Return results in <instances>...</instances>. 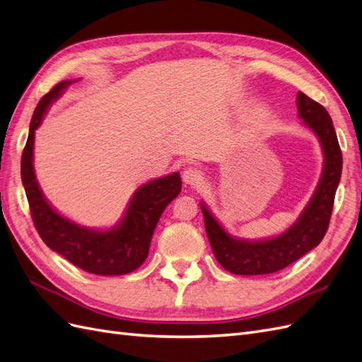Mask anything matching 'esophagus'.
Listing matches in <instances>:
<instances>
[{"label":"esophagus","mask_w":362,"mask_h":362,"mask_svg":"<svg viewBox=\"0 0 362 362\" xmlns=\"http://www.w3.org/2000/svg\"><path fill=\"white\" fill-rule=\"evenodd\" d=\"M182 179L185 185H188L191 188H196L202 183V174L197 168H194V166H188V168H185V171L182 173Z\"/></svg>","instance_id":"34e87169"}]
</instances>
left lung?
<instances>
[{
    "label": "left lung",
    "instance_id": "1",
    "mask_svg": "<svg viewBox=\"0 0 362 362\" xmlns=\"http://www.w3.org/2000/svg\"><path fill=\"white\" fill-rule=\"evenodd\" d=\"M296 107L303 122L320 139L324 153L321 180L300 218L281 235L262 242H246L230 237L206 206L202 205L212 252L221 267L233 274L264 275L281 271L318 246L327 233L333 200L341 179V148L326 108L301 91L296 95Z\"/></svg>",
    "mask_w": 362,
    "mask_h": 362
}]
</instances>
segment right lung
<instances>
[{"label": "right lung", "mask_w": 362, "mask_h": 362, "mask_svg": "<svg viewBox=\"0 0 362 362\" xmlns=\"http://www.w3.org/2000/svg\"><path fill=\"white\" fill-rule=\"evenodd\" d=\"M73 81H62L44 95L32 116L29 137L21 157V179L29 200L33 225L42 242L79 269L96 275H124L136 271L150 251L154 228L163 209L182 189L179 173L142 185L129 202L125 217L107 230H95L73 223L52 208L42 196L33 171L35 129L44 113Z\"/></svg>", "instance_id": "obj_1"}]
</instances>
